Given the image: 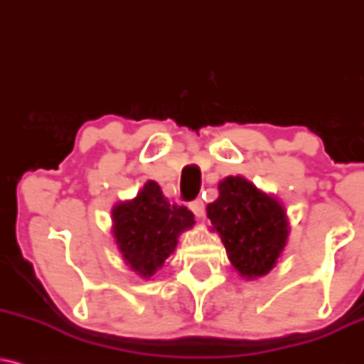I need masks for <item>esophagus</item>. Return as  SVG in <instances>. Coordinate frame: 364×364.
I'll return each instance as SVG.
<instances>
[{
	"mask_svg": "<svg viewBox=\"0 0 364 364\" xmlns=\"http://www.w3.org/2000/svg\"><path fill=\"white\" fill-rule=\"evenodd\" d=\"M190 210L195 213V217L201 218V217L205 215V203L200 198L198 200H193L190 203Z\"/></svg>",
	"mask_w": 364,
	"mask_h": 364,
	"instance_id": "1",
	"label": "esophagus"
}]
</instances>
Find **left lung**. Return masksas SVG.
<instances>
[{"label": "left lung", "instance_id": "8db88e82", "mask_svg": "<svg viewBox=\"0 0 364 364\" xmlns=\"http://www.w3.org/2000/svg\"><path fill=\"white\" fill-rule=\"evenodd\" d=\"M207 217L232 266L246 279L268 274L287 246L290 227L284 208L242 176L218 183V198L207 207Z\"/></svg>", "mask_w": 364, "mask_h": 364}]
</instances>
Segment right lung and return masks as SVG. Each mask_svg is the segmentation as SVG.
I'll list each match as a JSON object with an SVG mask.
<instances>
[{
	"mask_svg": "<svg viewBox=\"0 0 364 364\" xmlns=\"http://www.w3.org/2000/svg\"><path fill=\"white\" fill-rule=\"evenodd\" d=\"M113 237L130 269L151 278L178 246L181 232L195 225L186 207L171 205L156 181H147L137 196L112 210Z\"/></svg>",
	"mask_w": 364,
	"mask_h": 364,
	"instance_id": "obj_1",
	"label": "right lung"
}]
</instances>
